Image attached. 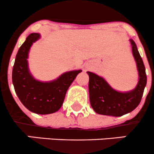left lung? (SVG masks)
I'll use <instances>...</instances> for the list:
<instances>
[{
	"mask_svg": "<svg viewBox=\"0 0 154 154\" xmlns=\"http://www.w3.org/2000/svg\"><path fill=\"white\" fill-rule=\"evenodd\" d=\"M130 42L139 73V81L134 89L128 92L117 91L111 88L102 77L87 72L89 76L88 90L91 106L99 114L121 116L134 111L141 101L147 83L145 68L135 42L131 39Z\"/></svg>",
	"mask_w": 154,
	"mask_h": 154,
	"instance_id": "8db88e82",
	"label": "left lung"
}]
</instances>
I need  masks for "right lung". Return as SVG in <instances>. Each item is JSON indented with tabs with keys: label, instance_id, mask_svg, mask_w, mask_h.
<instances>
[{
	"label": "right lung",
	"instance_id": "1",
	"mask_svg": "<svg viewBox=\"0 0 154 154\" xmlns=\"http://www.w3.org/2000/svg\"><path fill=\"white\" fill-rule=\"evenodd\" d=\"M40 34L32 33L19 48L12 69L14 91L24 106L38 114H49L57 111L63 103L68 88L82 70L65 72L49 82L35 80L28 66L29 51Z\"/></svg>",
	"mask_w": 154,
	"mask_h": 154
}]
</instances>
